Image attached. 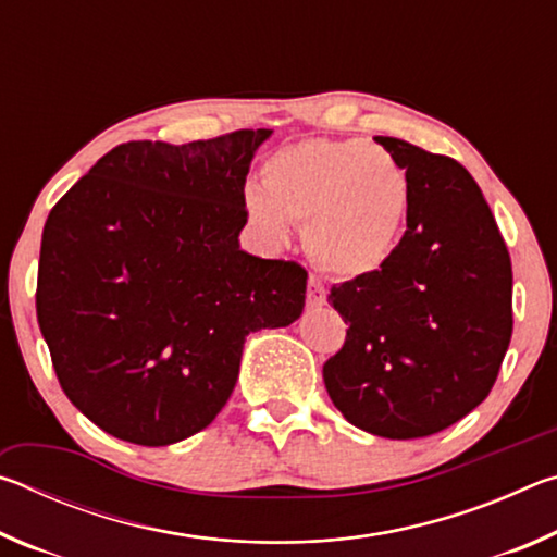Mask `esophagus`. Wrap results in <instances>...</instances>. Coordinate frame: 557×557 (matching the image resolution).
Instances as JSON below:
<instances>
[{"label":"esophagus","mask_w":557,"mask_h":557,"mask_svg":"<svg viewBox=\"0 0 557 557\" xmlns=\"http://www.w3.org/2000/svg\"><path fill=\"white\" fill-rule=\"evenodd\" d=\"M324 301H326L324 282L319 280L317 275H309V282H307V305L309 307H322Z\"/></svg>","instance_id":"1"}]
</instances>
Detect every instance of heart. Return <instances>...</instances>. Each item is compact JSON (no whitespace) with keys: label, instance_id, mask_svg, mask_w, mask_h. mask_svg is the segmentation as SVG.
<instances>
[{"label":"heart","instance_id":"1","mask_svg":"<svg viewBox=\"0 0 557 557\" xmlns=\"http://www.w3.org/2000/svg\"><path fill=\"white\" fill-rule=\"evenodd\" d=\"M410 186L388 149L366 139H305L262 164L243 194L245 219L272 245L307 223V250L338 277L379 272L398 248Z\"/></svg>","mask_w":557,"mask_h":557}]
</instances>
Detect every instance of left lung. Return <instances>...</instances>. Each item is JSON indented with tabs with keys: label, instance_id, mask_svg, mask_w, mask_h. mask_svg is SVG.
<instances>
[{
	"label": "left lung",
	"instance_id": "8db88e82",
	"mask_svg": "<svg viewBox=\"0 0 557 557\" xmlns=\"http://www.w3.org/2000/svg\"><path fill=\"white\" fill-rule=\"evenodd\" d=\"M375 143L408 176V228L379 272L332 287L348 329L322 373L351 425L414 440L455 425L494 388L513 332V272L465 166L405 139Z\"/></svg>",
	"mask_w": 557,
	"mask_h": 557
}]
</instances>
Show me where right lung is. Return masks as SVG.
I'll list each match as a JSON object with an SVG mask.
<instances>
[{"label": "right lung", "mask_w": 557, "mask_h": 557, "mask_svg": "<svg viewBox=\"0 0 557 557\" xmlns=\"http://www.w3.org/2000/svg\"><path fill=\"white\" fill-rule=\"evenodd\" d=\"M270 135L117 145L46 219L36 317L63 393L108 435L164 447L201 432L231 398L245 336L305 309L307 270L238 243Z\"/></svg>", "instance_id": "right-lung-1"}]
</instances>
